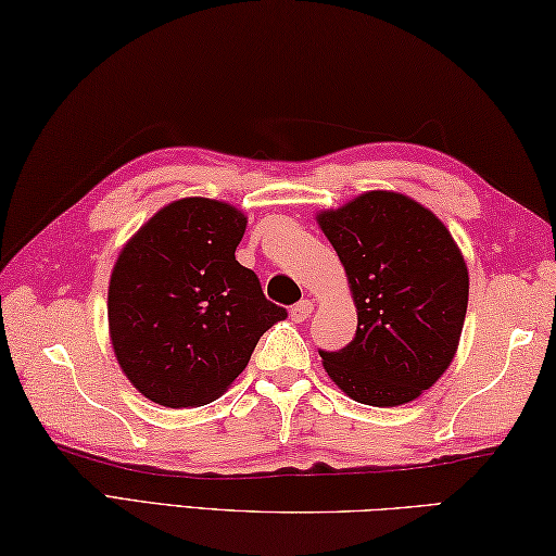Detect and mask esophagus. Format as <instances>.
Segmentation results:
<instances>
[{
	"mask_svg": "<svg viewBox=\"0 0 556 556\" xmlns=\"http://www.w3.org/2000/svg\"><path fill=\"white\" fill-rule=\"evenodd\" d=\"M311 311H313V301L311 299L299 301V304L291 306V320H296V323L306 320L311 316Z\"/></svg>",
	"mask_w": 556,
	"mask_h": 556,
	"instance_id": "34e87169",
	"label": "esophagus"
}]
</instances>
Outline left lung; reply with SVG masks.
Returning <instances> with one entry per match:
<instances>
[{
    "mask_svg": "<svg viewBox=\"0 0 556 556\" xmlns=\"http://www.w3.org/2000/svg\"><path fill=\"white\" fill-rule=\"evenodd\" d=\"M318 226L345 267L357 332L318 350L352 401L403 406L430 389L459 345L469 271L445 224L406 194L367 191L320 211Z\"/></svg>",
    "mask_w": 556,
    "mask_h": 556,
    "instance_id": "obj_1",
    "label": "left lung"
}]
</instances>
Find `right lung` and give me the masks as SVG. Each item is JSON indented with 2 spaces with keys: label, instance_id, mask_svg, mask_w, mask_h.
Segmentation results:
<instances>
[{
  "label": "right lung",
  "instance_id": "right-lung-1",
  "mask_svg": "<svg viewBox=\"0 0 556 556\" xmlns=\"http://www.w3.org/2000/svg\"><path fill=\"white\" fill-rule=\"evenodd\" d=\"M248 218L226 201H173L128 240L109 281V336L128 381L167 408L216 401L260 336L287 318L236 260Z\"/></svg>",
  "mask_w": 556,
  "mask_h": 556
}]
</instances>
